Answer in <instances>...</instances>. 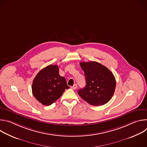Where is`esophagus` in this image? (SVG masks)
Listing matches in <instances>:
<instances>
[{"mask_svg": "<svg viewBox=\"0 0 147 147\" xmlns=\"http://www.w3.org/2000/svg\"><path fill=\"white\" fill-rule=\"evenodd\" d=\"M77 84H74L73 86L71 87V88H72L73 90H76V89H77Z\"/></svg>", "mask_w": 147, "mask_h": 147, "instance_id": "34e87169", "label": "esophagus"}]
</instances>
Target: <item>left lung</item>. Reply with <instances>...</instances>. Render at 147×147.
Here are the masks:
<instances>
[{
    "mask_svg": "<svg viewBox=\"0 0 147 147\" xmlns=\"http://www.w3.org/2000/svg\"><path fill=\"white\" fill-rule=\"evenodd\" d=\"M80 64L85 74L86 85L78 91V95L92 105H103L108 102L116 88L113 73L96 61H82Z\"/></svg>",
    "mask_w": 147,
    "mask_h": 147,
    "instance_id": "8db88e82",
    "label": "left lung"
}]
</instances>
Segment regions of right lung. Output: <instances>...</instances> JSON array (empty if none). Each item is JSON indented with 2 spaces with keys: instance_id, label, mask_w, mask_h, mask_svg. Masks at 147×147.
Masks as SVG:
<instances>
[{
  "instance_id": "add662e5",
  "label": "right lung",
  "mask_w": 147,
  "mask_h": 147,
  "mask_svg": "<svg viewBox=\"0 0 147 147\" xmlns=\"http://www.w3.org/2000/svg\"><path fill=\"white\" fill-rule=\"evenodd\" d=\"M57 65H50L42 69L34 78L32 92L37 100L44 105H51L70 87L65 77L59 73Z\"/></svg>"
}]
</instances>
